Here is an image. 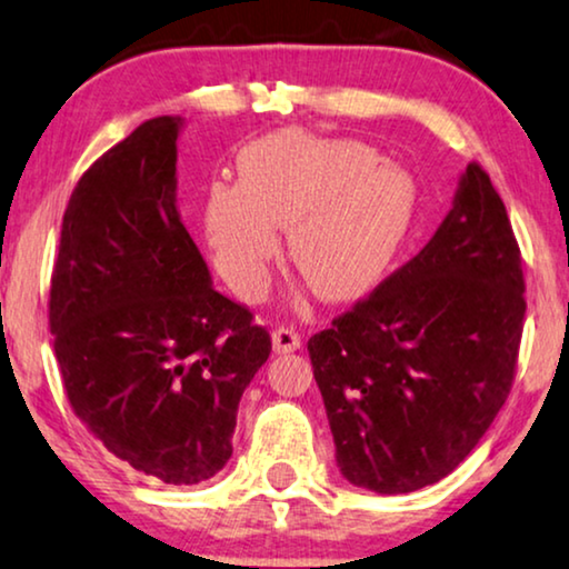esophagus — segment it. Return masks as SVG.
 <instances>
[{"instance_id": "1", "label": "esophagus", "mask_w": 569, "mask_h": 569, "mask_svg": "<svg viewBox=\"0 0 569 569\" xmlns=\"http://www.w3.org/2000/svg\"><path fill=\"white\" fill-rule=\"evenodd\" d=\"M271 345H274L277 356H287V352L300 350V335L292 329H274L271 331Z\"/></svg>"}]
</instances>
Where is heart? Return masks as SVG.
Wrapping results in <instances>:
<instances>
[{
  "instance_id": "b5f03b06",
  "label": "heart",
  "mask_w": 569,
  "mask_h": 569,
  "mask_svg": "<svg viewBox=\"0 0 569 569\" xmlns=\"http://www.w3.org/2000/svg\"><path fill=\"white\" fill-rule=\"evenodd\" d=\"M418 211V182L363 140L279 130L238 157V186L213 182L203 224L219 274L261 290L290 230L295 267L323 300H356L395 263Z\"/></svg>"
}]
</instances>
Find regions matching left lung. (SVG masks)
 Segmentation results:
<instances>
[{
  "mask_svg": "<svg viewBox=\"0 0 569 569\" xmlns=\"http://www.w3.org/2000/svg\"><path fill=\"white\" fill-rule=\"evenodd\" d=\"M522 292L505 203L468 164L423 250L308 339L339 473L376 493L452 473L510 395Z\"/></svg>",
  "mask_w": 569,
  "mask_h": 569,
  "instance_id": "8db88e82",
  "label": "left lung"
}]
</instances>
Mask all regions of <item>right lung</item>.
Instances as JSON below:
<instances>
[{"label": "right lung", "mask_w": 569, "mask_h": 569, "mask_svg": "<svg viewBox=\"0 0 569 569\" xmlns=\"http://www.w3.org/2000/svg\"><path fill=\"white\" fill-rule=\"evenodd\" d=\"M182 117H157L72 190L49 327L64 392L88 431L138 473L209 481L232 457L238 405L269 331L213 290L177 209Z\"/></svg>", "instance_id": "right-lung-1"}]
</instances>
